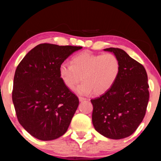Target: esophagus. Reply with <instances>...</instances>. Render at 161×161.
Instances as JSON below:
<instances>
[{"instance_id": "obj_1", "label": "esophagus", "mask_w": 161, "mask_h": 161, "mask_svg": "<svg viewBox=\"0 0 161 161\" xmlns=\"http://www.w3.org/2000/svg\"><path fill=\"white\" fill-rule=\"evenodd\" d=\"M78 99H79V101H80V102H82V101H84V100H86V99L84 98V97H79Z\"/></svg>"}]
</instances>
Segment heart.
<instances>
[{"label": "heart", "mask_w": 161, "mask_h": 161, "mask_svg": "<svg viewBox=\"0 0 161 161\" xmlns=\"http://www.w3.org/2000/svg\"><path fill=\"white\" fill-rule=\"evenodd\" d=\"M119 72L120 62L115 55L94 54L88 50L75 56L72 64L63 62L58 68L60 78L69 89H73L82 77L83 82L75 89L80 95L108 92L116 83Z\"/></svg>", "instance_id": "b5f03b06"}]
</instances>
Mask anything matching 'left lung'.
Returning <instances> with one entry per match:
<instances>
[{"label": "left lung", "instance_id": "8db88e82", "mask_svg": "<svg viewBox=\"0 0 161 161\" xmlns=\"http://www.w3.org/2000/svg\"><path fill=\"white\" fill-rule=\"evenodd\" d=\"M117 56L120 72L114 85L92 99V123L99 133L111 139L128 137L144 119L149 93L144 66L119 48L104 49Z\"/></svg>", "mask_w": 161, "mask_h": 161}]
</instances>
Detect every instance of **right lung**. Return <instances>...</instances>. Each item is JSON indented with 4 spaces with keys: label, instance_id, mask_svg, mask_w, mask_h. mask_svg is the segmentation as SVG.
I'll list each match as a JSON object with an SVG mask.
<instances>
[{
    "label": "right lung",
    "instance_id": "obj_1",
    "mask_svg": "<svg viewBox=\"0 0 161 161\" xmlns=\"http://www.w3.org/2000/svg\"><path fill=\"white\" fill-rule=\"evenodd\" d=\"M81 48L40 44L30 50L17 66L12 101L19 124L37 139H56L69 126L79 100L64 84L58 68Z\"/></svg>",
    "mask_w": 161,
    "mask_h": 161
}]
</instances>
